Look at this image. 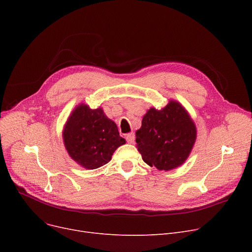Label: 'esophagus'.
Masks as SVG:
<instances>
[{
    "mask_svg": "<svg viewBox=\"0 0 252 252\" xmlns=\"http://www.w3.org/2000/svg\"><path fill=\"white\" fill-rule=\"evenodd\" d=\"M125 138H126L127 143L131 144V143H134V141H135V134L134 133H128V134L125 135Z\"/></svg>",
    "mask_w": 252,
    "mask_h": 252,
    "instance_id": "esophagus-1",
    "label": "esophagus"
}]
</instances>
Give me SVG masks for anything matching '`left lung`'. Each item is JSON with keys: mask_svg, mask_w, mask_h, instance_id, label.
I'll return each mask as SVG.
<instances>
[{"mask_svg": "<svg viewBox=\"0 0 252 252\" xmlns=\"http://www.w3.org/2000/svg\"><path fill=\"white\" fill-rule=\"evenodd\" d=\"M196 140V126L187 110L174 100L161 110L150 108L136 131L143 160L159 170H170L188 158Z\"/></svg>", "mask_w": 252, "mask_h": 252, "instance_id": "1", "label": "left lung"}]
</instances>
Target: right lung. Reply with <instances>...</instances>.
<instances>
[{
  "instance_id": "right-lung-1",
  "label": "right lung",
  "mask_w": 252,
  "mask_h": 252,
  "mask_svg": "<svg viewBox=\"0 0 252 252\" xmlns=\"http://www.w3.org/2000/svg\"><path fill=\"white\" fill-rule=\"evenodd\" d=\"M65 148L72 159L87 169H95L111 160L114 151L126 143L114 122L102 108L79 104L63 129Z\"/></svg>"
}]
</instances>
